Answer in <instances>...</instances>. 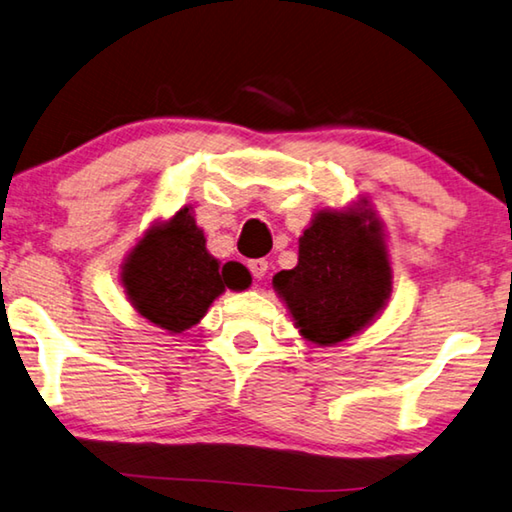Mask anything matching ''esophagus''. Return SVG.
Returning a JSON list of instances; mask_svg holds the SVG:
<instances>
[{
    "instance_id": "esophagus-1",
    "label": "esophagus",
    "mask_w": 512,
    "mask_h": 512,
    "mask_svg": "<svg viewBox=\"0 0 512 512\" xmlns=\"http://www.w3.org/2000/svg\"><path fill=\"white\" fill-rule=\"evenodd\" d=\"M248 269H250V273H253V278L259 280V278H264L266 271H269V262H266V259H250Z\"/></svg>"
}]
</instances>
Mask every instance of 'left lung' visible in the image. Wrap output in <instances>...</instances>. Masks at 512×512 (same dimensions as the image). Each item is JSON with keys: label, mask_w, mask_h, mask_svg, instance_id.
<instances>
[{"label": "left lung", "mask_w": 512, "mask_h": 512, "mask_svg": "<svg viewBox=\"0 0 512 512\" xmlns=\"http://www.w3.org/2000/svg\"><path fill=\"white\" fill-rule=\"evenodd\" d=\"M305 339L330 346L369 326L392 291V269L371 209L319 212L300 237L298 264L275 273Z\"/></svg>", "instance_id": "1"}]
</instances>
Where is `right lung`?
<instances>
[{
  "label": "right lung",
  "mask_w": 512,
  "mask_h": 512,
  "mask_svg": "<svg viewBox=\"0 0 512 512\" xmlns=\"http://www.w3.org/2000/svg\"><path fill=\"white\" fill-rule=\"evenodd\" d=\"M123 285L145 319L182 332L196 326L225 287H246L248 273L237 262L221 266L207 253L205 234L184 207L136 243L123 266Z\"/></svg>",
  "instance_id": "add662e5"
}]
</instances>
